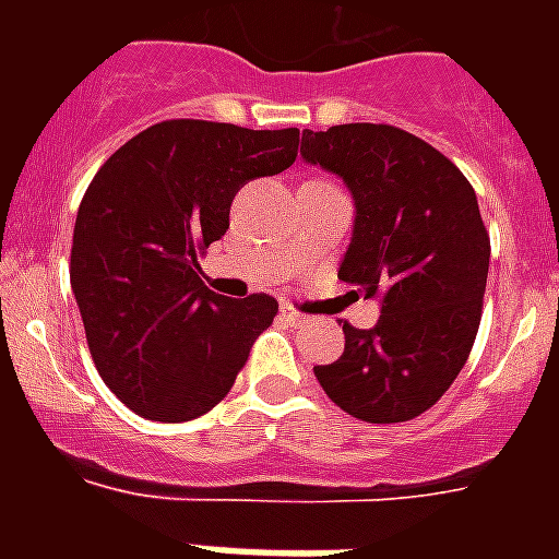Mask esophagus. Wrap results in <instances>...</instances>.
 <instances>
[{
    "label": "esophagus",
    "mask_w": 559,
    "mask_h": 559,
    "mask_svg": "<svg viewBox=\"0 0 559 559\" xmlns=\"http://www.w3.org/2000/svg\"><path fill=\"white\" fill-rule=\"evenodd\" d=\"M281 316H284V322H287L289 328H301V324L310 322V319H307V316L296 313V310H293V307H281Z\"/></svg>",
    "instance_id": "obj_1"
}]
</instances>
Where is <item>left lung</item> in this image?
Wrapping results in <instances>:
<instances>
[{"mask_svg": "<svg viewBox=\"0 0 559 559\" xmlns=\"http://www.w3.org/2000/svg\"><path fill=\"white\" fill-rule=\"evenodd\" d=\"M301 156L348 186L357 217L340 278L380 298L371 331L342 324L345 350L316 366V380L359 420H412L443 397L476 342L490 266L476 191L400 127L305 130Z\"/></svg>", "mask_w": 559, "mask_h": 559, "instance_id": "obj_1", "label": "left lung"}]
</instances>
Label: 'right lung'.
Segmentation results:
<instances>
[{
  "label": "right lung",
  "mask_w": 559,
  "mask_h": 559,
  "mask_svg": "<svg viewBox=\"0 0 559 559\" xmlns=\"http://www.w3.org/2000/svg\"><path fill=\"white\" fill-rule=\"evenodd\" d=\"M296 156V127L177 118L133 135L90 182L74 219L72 293L95 368L135 415L182 424L235 385L278 301L211 293L197 258L226 235L235 193Z\"/></svg>",
  "instance_id": "add662e5"
}]
</instances>
